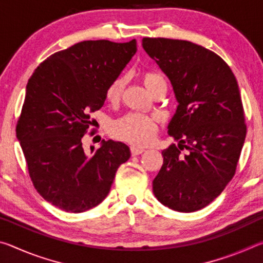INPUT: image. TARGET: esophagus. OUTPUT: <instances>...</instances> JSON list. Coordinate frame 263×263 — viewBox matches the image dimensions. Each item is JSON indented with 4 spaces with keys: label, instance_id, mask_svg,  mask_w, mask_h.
I'll use <instances>...</instances> for the list:
<instances>
[{
    "label": "esophagus",
    "instance_id": "esophagus-1",
    "mask_svg": "<svg viewBox=\"0 0 263 263\" xmlns=\"http://www.w3.org/2000/svg\"><path fill=\"white\" fill-rule=\"evenodd\" d=\"M131 154L132 155H139L142 152H144V148H140V147H136V146H131Z\"/></svg>",
    "mask_w": 263,
    "mask_h": 263
}]
</instances>
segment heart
Returning <instances> with one entry per match:
<instances>
[{"instance_id":"1","label":"heart","mask_w":263,"mask_h":263,"mask_svg":"<svg viewBox=\"0 0 263 263\" xmlns=\"http://www.w3.org/2000/svg\"><path fill=\"white\" fill-rule=\"evenodd\" d=\"M144 83L149 91L157 88L159 84L167 83L161 74L147 72L144 74ZM125 86V79L119 77L115 79L106 88V100L109 102H117L122 97ZM158 126L152 118L141 114H128L115 121L110 126L111 136L116 139L130 142L132 145L145 146L148 145L157 136Z\"/></svg>"}]
</instances>
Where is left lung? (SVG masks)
I'll return each mask as SVG.
<instances>
[{"mask_svg":"<svg viewBox=\"0 0 263 263\" xmlns=\"http://www.w3.org/2000/svg\"><path fill=\"white\" fill-rule=\"evenodd\" d=\"M142 47L171 80L179 102L168 133L181 144L162 151L153 193L172 210H201L232 180L241 153L247 127L238 82L219 55L197 44L144 38Z\"/></svg>","mask_w":263,"mask_h":263,"instance_id":"obj_1","label":"left lung"}]
</instances>
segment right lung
<instances>
[{
    "mask_svg": "<svg viewBox=\"0 0 263 263\" xmlns=\"http://www.w3.org/2000/svg\"><path fill=\"white\" fill-rule=\"evenodd\" d=\"M137 52V42L84 41L55 52L29 79L16 136L30 179L43 198L67 212H83L108 196L116 172L130 158L121 141L83 148L106 88Z\"/></svg>",
    "mask_w": 263,
    "mask_h": 263,
    "instance_id": "1",
    "label": "right lung"
}]
</instances>
